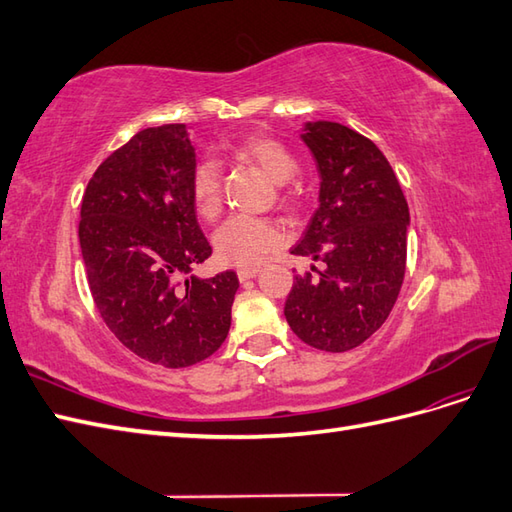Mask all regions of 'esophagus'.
Masks as SVG:
<instances>
[{"label": "esophagus", "mask_w": 512, "mask_h": 512, "mask_svg": "<svg viewBox=\"0 0 512 512\" xmlns=\"http://www.w3.org/2000/svg\"><path fill=\"white\" fill-rule=\"evenodd\" d=\"M237 275H239L241 282H247V280H252V277L258 275V269H254V267L252 269H239Z\"/></svg>", "instance_id": "1"}]
</instances>
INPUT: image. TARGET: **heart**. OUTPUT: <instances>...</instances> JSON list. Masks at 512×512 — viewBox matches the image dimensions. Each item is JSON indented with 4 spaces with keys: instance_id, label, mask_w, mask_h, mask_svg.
Instances as JSON below:
<instances>
[{
    "instance_id": "b5f03b06",
    "label": "heart",
    "mask_w": 512,
    "mask_h": 512,
    "mask_svg": "<svg viewBox=\"0 0 512 512\" xmlns=\"http://www.w3.org/2000/svg\"><path fill=\"white\" fill-rule=\"evenodd\" d=\"M237 153L241 158L258 164L273 183H286L297 173V160L286 145L269 136L247 138ZM192 200L200 218L213 220L222 207V168L215 160L198 162L192 170ZM284 243L282 226L269 218L252 215H232L213 232L215 254L224 265L256 267L262 260L280 250Z\"/></svg>"
}]
</instances>
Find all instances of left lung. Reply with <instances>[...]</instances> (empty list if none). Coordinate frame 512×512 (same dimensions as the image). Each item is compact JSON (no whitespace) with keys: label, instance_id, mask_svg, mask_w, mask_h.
<instances>
[{"label":"left lung","instance_id":"8db88e82","mask_svg":"<svg viewBox=\"0 0 512 512\" xmlns=\"http://www.w3.org/2000/svg\"><path fill=\"white\" fill-rule=\"evenodd\" d=\"M301 141L318 175V209L290 254L324 269L294 275L284 316L324 352L361 346L389 318L406 273L410 211L384 153L342 123L307 121Z\"/></svg>","mask_w":512,"mask_h":512}]
</instances>
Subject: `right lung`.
Wrapping results in <instances>:
<instances>
[{"instance_id":"obj_1","label":"right lung","mask_w":512,"mask_h":512,"mask_svg":"<svg viewBox=\"0 0 512 512\" xmlns=\"http://www.w3.org/2000/svg\"><path fill=\"white\" fill-rule=\"evenodd\" d=\"M196 151L183 123L147 128L89 179L79 241L106 327L141 359L190 367L218 350L239 290L235 271L198 277L211 256L196 220Z\"/></svg>"}]
</instances>
